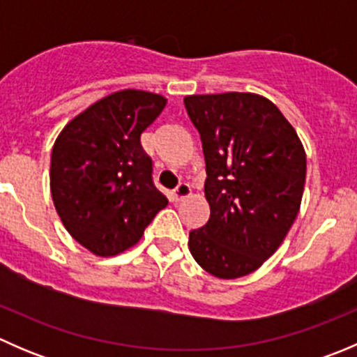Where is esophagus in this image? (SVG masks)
<instances>
[{
	"label": "esophagus",
	"instance_id": "1",
	"mask_svg": "<svg viewBox=\"0 0 357 357\" xmlns=\"http://www.w3.org/2000/svg\"><path fill=\"white\" fill-rule=\"evenodd\" d=\"M192 195V188H190L188 183H179L178 188L171 193V200L172 202H181L186 197Z\"/></svg>",
	"mask_w": 357,
	"mask_h": 357
}]
</instances>
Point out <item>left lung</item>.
Segmentation results:
<instances>
[{"instance_id":"obj_1","label":"left lung","mask_w":357,"mask_h":357,"mask_svg":"<svg viewBox=\"0 0 357 357\" xmlns=\"http://www.w3.org/2000/svg\"><path fill=\"white\" fill-rule=\"evenodd\" d=\"M205 157L208 221L190 231L193 259L215 278L254 273L301 208L305 152L285 115L255 93L185 96Z\"/></svg>"}]
</instances>
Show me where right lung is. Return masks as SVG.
I'll return each mask as SVG.
<instances>
[{
  "label": "right lung",
  "instance_id": "1",
  "mask_svg": "<svg viewBox=\"0 0 357 357\" xmlns=\"http://www.w3.org/2000/svg\"><path fill=\"white\" fill-rule=\"evenodd\" d=\"M165 103L157 93L121 89L75 115L53 145V204L72 238L95 255L136 245L167 205L139 143Z\"/></svg>",
  "mask_w": 357,
  "mask_h": 357
}]
</instances>
